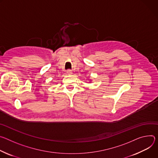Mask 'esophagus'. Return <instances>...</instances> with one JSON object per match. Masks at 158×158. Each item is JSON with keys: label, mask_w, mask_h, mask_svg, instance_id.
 Masks as SVG:
<instances>
[{"label": "esophagus", "mask_w": 158, "mask_h": 158, "mask_svg": "<svg viewBox=\"0 0 158 158\" xmlns=\"http://www.w3.org/2000/svg\"><path fill=\"white\" fill-rule=\"evenodd\" d=\"M66 73H67V75H72V70H70V69H68V71L66 72Z\"/></svg>", "instance_id": "obj_1"}]
</instances>
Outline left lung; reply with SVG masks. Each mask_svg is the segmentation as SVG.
I'll use <instances>...</instances> for the list:
<instances>
[{"mask_svg": "<svg viewBox=\"0 0 158 158\" xmlns=\"http://www.w3.org/2000/svg\"><path fill=\"white\" fill-rule=\"evenodd\" d=\"M90 83H91V81H90Z\"/></svg>", "mask_w": 158, "mask_h": 158, "instance_id": "8db88e82", "label": "left lung"}]
</instances>
